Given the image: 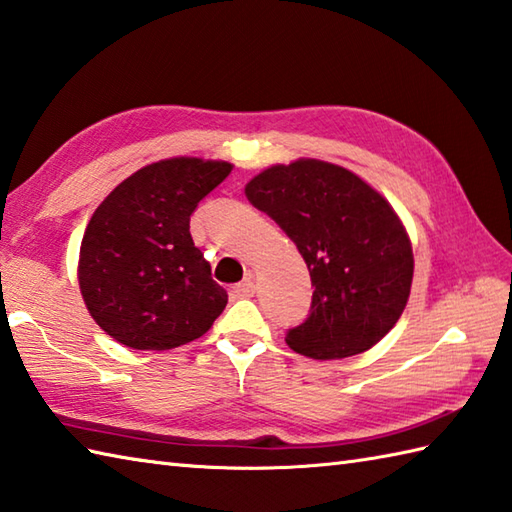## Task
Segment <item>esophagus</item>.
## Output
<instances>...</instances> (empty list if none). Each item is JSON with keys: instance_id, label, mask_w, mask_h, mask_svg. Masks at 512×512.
Instances as JSON below:
<instances>
[{"instance_id": "esophagus-1", "label": "esophagus", "mask_w": 512, "mask_h": 512, "mask_svg": "<svg viewBox=\"0 0 512 512\" xmlns=\"http://www.w3.org/2000/svg\"><path fill=\"white\" fill-rule=\"evenodd\" d=\"M232 296H234V298H249V296H254V278H252V274H249L245 280H241V283L232 287Z\"/></svg>"}]
</instances>
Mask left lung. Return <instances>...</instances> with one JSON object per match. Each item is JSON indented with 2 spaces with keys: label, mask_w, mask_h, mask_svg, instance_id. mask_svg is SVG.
<instances>
[{
  "label": "left lung",
  "mask_w": 512,
  "mask_h": 512,
  "mask_svg": "<svg viewBox=\"0 0 512 512\" xmlns=\"http://www.w3.org/2000/svg\"><path fill=\"white\" fill-rule=\"evenodd\" d=\"M247 201L296 243L311 276V309L287 344L314 360L349 358L378 344L411 294L413 249L387 198L340 165H271Z\"/></svg>",
  "instance_id": "1"
}]
</instances>
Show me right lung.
Instances as JSON below:
<instances>
[{"instance_id": "1", "label": "right lung", "mask_w": 512, "mask_h": 512, "mask_svg": "<svg viewBox=\"0 0 512 512\" xmlns=\"http://www.w3.org/2000/svg\"><path fill=\"white\" fill-rule=\"evenodd\" d=\"M232 163H150L106 196L86 227L79 289L97 325L125 347L165 351L201 338L227 291L194 247L190 216Z\"/></svg>"}]
</instances>
